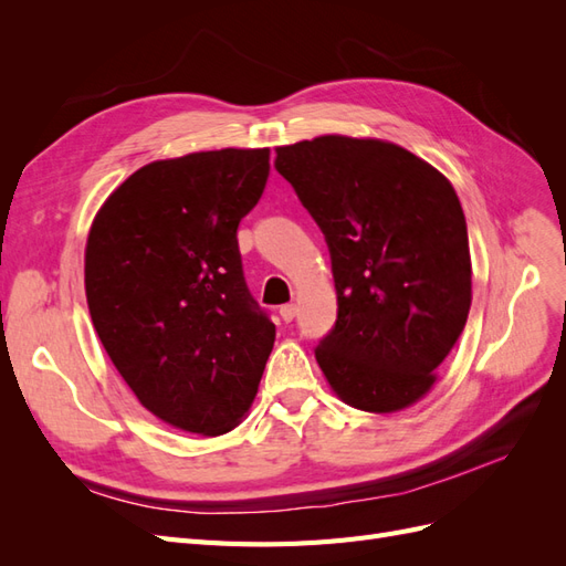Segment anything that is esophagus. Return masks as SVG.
<instances>
[{"mask_svg": "<svg viewBox=\"0 0 566 566\" xmlns=\"http://www.w3.org/2000/svg\"><path fill=\"white\" fill-rule=\"evenodd\" d=\"M279 314H281V318H283L285 323H290V321L295 318V314H297V306H295V304H283Z\"/></svg>", "mask_w": 566, "mask_h": 566, "instance_id": "34e87169", "label": "esophagus"}]
</instances>
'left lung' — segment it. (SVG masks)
<instances>
[{
	"label": "left lung",
	"mask_w": 566,
	"mask_h": 566,
	"mask_svg": "<svg viewBox=\"0 0 566 566\" xmlns=\"http://www.w3.org/2000/svg\"><path fill=\"white\" fill-rule=\"evenodd\" d=\"M276 169L331 250L337 321L316 347L325 380L366 413L418 403L472 304L455 188L416 153L342 134L279 146Z\"/></svg>",
	"instance_id": "left-lung-1"
}]
</instances>
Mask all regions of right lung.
I'll list each match as a JSON object with an SVG mask.
<instances>
[{"label": "right lung", "mask_w": 566, "mask_h": 566, "mask_svg": "<svg viewBox=\"0 0 566 566\" xmlns=\"http://www.w3.org/2000/svg\"><path fill=\"white\" fill-rule=\"evenodd\" d=\"M269 177V148L153 160L101 205L84 293L113 366L177 430L219 437L256 397L276 325L250 297L238 224Z\"/></svg>", "instance_id": "1"}]
</instances>
